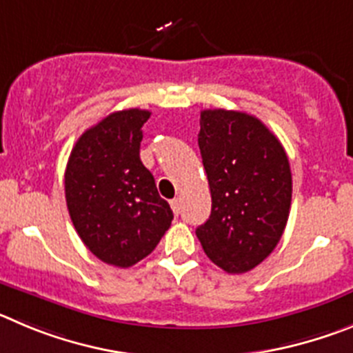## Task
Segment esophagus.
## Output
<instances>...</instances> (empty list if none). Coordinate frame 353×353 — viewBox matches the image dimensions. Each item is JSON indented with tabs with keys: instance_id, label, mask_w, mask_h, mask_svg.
I'll list each match as a JSON object with an SVG mask.
<instances>
[{
	"instance_id": "1",
	"label": "esophagus",
	"mask_w": 353,
	"mask_h": 353,
	"mask_svg": "<svg viewBox=\"0 0 353 353\" xmlns=\"http://www.w3.org/2000/svg\"><path fill=\"white\" fill-rule=\"evenodd\" d=\"M181 205H183V202H181V199L170 200V208H172V211L176 212V214H179V212H181Z\"/></svg>"
}]
</instances>
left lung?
Wrapping results in <instances>:
<instances>
[{"instance_id":"8db88e82","label":"left lung","mask_w":353,"mask_h":353,"mask_svg":"<svg viewBox=\"0 0 353 353\" xmlns=\"http://www.w3.org/2000/svg\"><path fill=\"white\" fill-rule=\"evenodd\" d=\"M199 148L212 208L196 237L223 271H252L271 255L287 225L292 202L287 153L255 116L225 109L200 112Z\"/></svg>"}]
</instances>
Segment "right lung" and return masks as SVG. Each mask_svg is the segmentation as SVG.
Here are the masks:
<instances>
[{
	"mask_svg": "<svg viewBox=\"0 0 353 353\" xmlns=\"http://www.w3.org/2000/svg\"><path fill=\"white\" fill-rule=\"evenodd\" d=\"M149 116L126 109L103 117L75 142L65 172L66 205L79 237L101 262L123 269L153 252L174 220L141 161Z\"/></svg>",
	"mask_w": 353,
	"mask_h": 353,
	"instance_id": "obj_1",
	"label": "right lung"
}]
</instances>
